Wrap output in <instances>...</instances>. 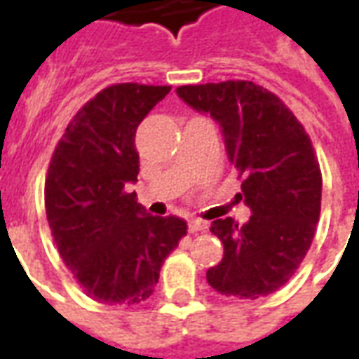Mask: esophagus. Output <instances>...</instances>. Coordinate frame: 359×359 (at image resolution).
<instances>
[{"instance_id":"34e87169","label":"esophagus","mask_w":359,"mask_h":359,"mask_svg":"<svg viewBox=\"0 0 359 359\" xmlns=\"http://www.w3.org/2000/svg\"><path fill=\"white\" fill-rule=\"evenodd\" d=\"M208 229V221L203 219H190L188 221V231L190 233H200V231H205Z\"/></svg>"}]
</instances>
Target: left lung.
I'll use <instances>...</instances> for the list:
<instances>
[{
	"instance_id": "1",
	"label": "left lung",
	"mask_w": 359,
	"mask_h": 359,
	"mask_svg": "<svg viewBox=\"0 0 359 359\" xmlns=\"http://www.w3.org/2000/svg\"><path fill=\"white\" fill-rule=\"evenodd\" d=\"M177 94L221 125L226 157L242 180L236 196L254 213L246 225L231 217L211 223L225 256L208 269V283L238 300L269 296L300 267L321 213V169L309 134L256 82L187 84Z\"/></svg>"
}]
</instances>
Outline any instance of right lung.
<instances>
[{
    "mask_svg": "<svg viewBox=\"0 0 359 359\" xmlns=\"http://www.w3.org/2000/svg\"><path fill=\"white\" fill-rule=\"evenodd\" d=\"M171 86L111 84L76 111L46 175V215L63 264L90 298L109 306L146 302L187 221L154 217L136 202L142 118Z\"/></svg>",
    "mask_w": 359,
    "mask_h": 359,
    "instance_id": "right-lung-1",
    "label": "right lung"
}]
</instances>
